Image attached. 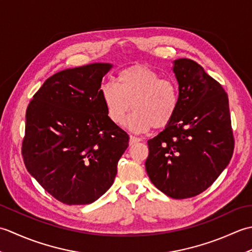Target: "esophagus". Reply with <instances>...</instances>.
Listing matches in <instances>:
<instances>
[{"label": "esophagus", "instance_id": "34e87169", "mask_svg": "<svg viewBox=\"0 0 252 252\" xmlns=\"http://www.w3.org/2000/svg\"><path fill=\"white\" fill-rule=\"evenodd\" d=\"M142 138L141 137H136L134 135H130V144L131 145H133V144H135L137 142H141Z\"/></svg>", "mask_w": 252, "mask_h": 252}]
</instances>
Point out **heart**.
<instances>
[{"label":"heart","instance_id":"obj_1","mask_svg":"<svg viewBox=\"0 0 252 252\" xmlns=\"http://www.w3.org/2000/svg\"><path fill=\"white\" fill-rule=\"evenodd\" d=\"M100 97L109 120L117 126L125 122L132 106L134 112L126 125L135 132L167 127L174 119L180 101L174 80L161 78L157 71L142 65L122 70L117 84L105 83Z\"/></svg>","mask_w":252,"mask_h":252}]
</instances>
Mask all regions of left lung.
Here are the masks:
<instances>
[{"instance_id":"obj_1","label":"left lung","mask_w":252,"mask_h":252,"mask_svg":"<svg viewBox=\"0 0 252 252\" xmlns=\"http://www.w3.org/2000/svg\"><path fill=\"white\" fill-rule=\"evenodd\" d=\"M179 108L147 142L145 167L159 190L174 199L199 195L227 167L234 152L228 97L222 85L189 58L174 61Z\"/></svg>"}]
</instances>
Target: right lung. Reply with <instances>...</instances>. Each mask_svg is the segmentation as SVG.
<instances>
[{
	"mask_svg": "<svg viewBox=\"0 0 252 252\" xmlns=\"http://www.w3.org/2000/svg\"><path fill=\"white\" fill-rule=\"evenodd\" d=\"M110 63L53 74L30 100L21 154L28 172L66 205H88L114 183L130 137L107 116L100 97Z\"/></svg>",
	"mask_w": 252,
	"mask_h": 252,
	"instance_id": "obj_1",
	"label": "right lung"
}]
</instances>
